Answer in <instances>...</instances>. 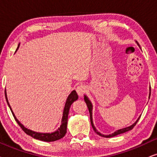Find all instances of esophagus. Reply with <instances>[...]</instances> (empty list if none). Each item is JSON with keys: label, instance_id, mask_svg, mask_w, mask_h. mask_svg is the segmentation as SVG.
<instances>
[{"label": "esophagus", "instance_id": "obj_1", "mask_svg": "<svg viewBox=\"0 0 157 157\" xmlns=\"http://www.w3.org/2000/svg\"><path fill=\"white\" fill-rule=\"evenodd\" d=\"M76 90H77V94H78V96L81 97L85 94V92H86V87H85L84 85H80L77 87Z\"/></svg>", "mask_w": 157, "mask_h": 157}]
</instances>
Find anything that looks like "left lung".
<instances>
[{
	"instance_id": "obj_1",
	"label": "left lung",
	"mask_w": 157,
	"mask_h": 157,
	"mask_svg": "<svg viewBox=\"0 0 157 157\" xmlns=\"http://www.w3.org/2000/svg\"><path fill=\"white\" fill-rule=\"evenodd\" d=\"M136 43H137V44H138V45H139V44H138V42H136ZM139 46H140V45H139ZM150 96H151V88H150V94H149V98H150ZM84 100H85V103H86L87 106H88V110H89V112H90V123H91V125H92V128H93V130H94V131H95V132H96V133H97L98 135H99V136H102V137H104V138H112V137H114V136H117V135H120V134L124 133V132H128V131H129V130H131L132 129L134 128L135 125H136V123L138 122V120H139V119H140V117L138 118V120H136V122H135L134 124H132V125H130V127H128V128H125L120 129V130H117V131H115V132H114V133L110 134V135H108V136H105V135H103V134H101V133H100V132H99L97 131L96 129V128H95L94 125H93V118H92V109H93V106H92V104H91L90 101L89 100V99L88 98V97H87L86 96H85V97H84Z\"/></svg>"
}]
</instances>
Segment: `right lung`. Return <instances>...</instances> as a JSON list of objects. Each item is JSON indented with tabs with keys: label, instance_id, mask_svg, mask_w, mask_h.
I'll use <instances>...</instances> for the list:
<instances>
[{
	"label": "right lung",
	"instance_id": "1",
	"mask_svg": "<svg viewBox=\"0 0 157 157\" xmlns=\"http://www.w3.org/2000/svg\"><path fill=\"white\" fill-rule=\"evenodd\" d=\"M19 45H18V48H19ZM17 48V49H18ZM5 96H6V99L7 104L9 105L10 109H11V112H12V114L14 117L15 120L17 121V122L18 123L20 128L22 129L23 131L25 132L26 134L29 135L33 137V138H35V139L40 140H43V141H46V142H52V141H55V140H59L61 138H62L63 137L65 136L67 132V120H68V114H69V108H70L71 105L74 101L77 100L78 98V96H77L76 91L73 90L72 93L69 94V96H68V98L67 99L66 104H65V106L64 109V112H63V117H62V120H61V124L58 130L56 131L51 132V133H40V132H36L33 131V130H28L26 128H25L22 124H21L20 122H19V120L16 118L14 114L12 112V109H11V106H10L9 103L8 101V98H7V96H6V91L5 90Z\"/></svg>",
	"mask_w": 157,
	"mask_h": 157
}]
</instances>
